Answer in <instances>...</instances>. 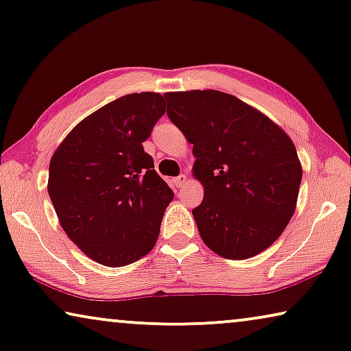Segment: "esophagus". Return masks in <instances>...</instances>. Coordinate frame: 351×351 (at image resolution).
I'll return each instance as SVG.
<instances>
[{"label":"esophagus","mask_w":351,"mask_h":351,"mask_svg":"<svg viewBox=\"0 0 351 351\" xmlns=\"http://www.w3.org/2000/svg\"><path fill=\"white\" fill-rule=\"evenodd\" d=\"M187 182V175H180V176H176L175 180H173V184L176 186V187H182Z\"/></svg>","instance_id":"esophagus-1"}]
</instances>
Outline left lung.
<instances>
[{
	"mask_svg": "<svg viewBox=\"0 0 351 351\" xmlns=\"http://www.w3.org/2000/svg\"><path fill=\"white\" fill-rule=\"evenodd\" d=\"M167 114L195 156L192 173L205 195L192 214L209 249L228 260L263 252L296 209L302 167L291 138L232 94H164Z\"/></svg>",
	"mask_w": 351,
	"mask_h": 351,
	"instance_id": "left-lung-1",
	"label": "left lung"
}]
</instances>
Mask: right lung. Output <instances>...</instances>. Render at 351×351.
<instances>
[{"label":"right lung","mask_w":351,"mask_h":351,"mask_svg":"<svg viewBox=\"0 0 351 351\" xmlns=\"http://www.w3.org/2000/svg\"><path fill=\"white\" fill-rule=\"evenodd\" d=\"M165 113L159 93H134L82 119L51 156L49 195L71 241L110 268L153 250L173 191L143 142Z\"/></svg>","instance_id":"obj_1"}]
</instances>
